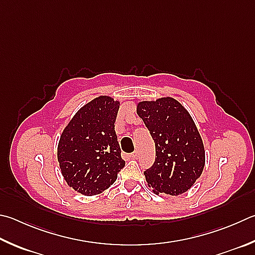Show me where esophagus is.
<instances>
[{"label":"esophagus","instance_id":"34e87169","mask_svg":"<svg viewBox=\"0 0 255 255\" xmlns=\"http://www.w3.org/2000/svg\"><path fill=\"white\" fill-rule=\"evenodd\" d=\"M138 156H139V152H138V151H133L132 154L129 155V157H130V158H132V159H136Z\"/></svg>","mask_w":255,"mask_h":255}]
</instances>
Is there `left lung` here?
I'll return each instance as SVG.
<instances>
[{"label":"left lung","instance_id":"obj_1","mask_svg":"<svg viewBox=\"0 0 255 255\" xmlns=\"http://www.w3.org/2000/svg\"><path fill=\"white\" fill-rule=\"evenodd\" d=\"M137 114L155 141L156 158L143 175L156 194L187 192L204 169L205 150L191 115L170 97L140 101Z\"/></svg>","mask_w":255,"mask_h":255}]
</instances>
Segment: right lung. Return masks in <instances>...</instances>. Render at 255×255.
I'll return each instance as SVG.
<instances>
[{
    "label": "right lung",
    "instance_id": "right-lung-1",
    "mask_svg": "<svg viewBox=\"0 0 255 255\" xmlns=\"http://www.w3.org/2000/svg\"><path fill=\"white\" fill-rule=\"evenodd\" d=\"M119 101L100 96L83 106L63 129L58 161L69 186L86 196L110 187L125 160L115 131Z\"/></svg>",
    "mask_w": 255,
    "mask_h": 255
}]
</instances>
